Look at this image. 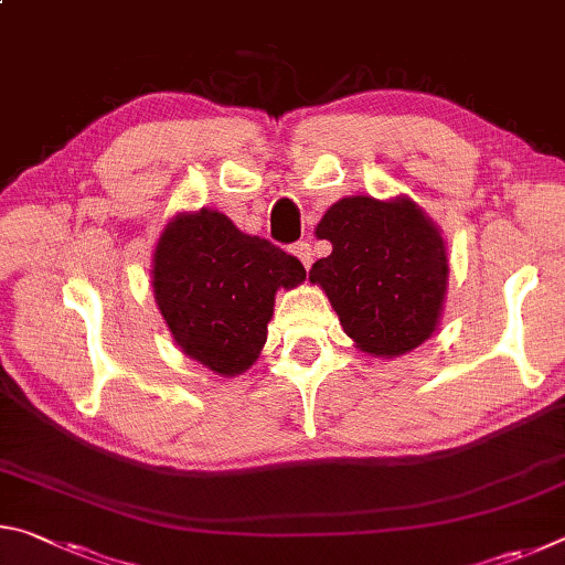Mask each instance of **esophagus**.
Masks as SVG:
<instances>
[{
	"instance_id": "obj_1",
	"label": "esophagus",
	"mask_w": 565,
	"mask_h": 565,
	"mask_svg": "<svg viewBox=\"0 0 565 565\" xmlns=\"http://www.w3.org/2000/svg\"><path fill=\"white\" fill-rule=\"evenodd\" d=\"M294 254L299 256V262L306 266V269H309V266L313 264V248H311V244H309V242H299V244H294Z\"/></svg>"
}]
</instances>
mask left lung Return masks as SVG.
Segmentation results:
<instances>
[{
  "instance_id": "1",
  "label": "left lung",
  "mask_w": 565,
  "mask_h": 565,
  "mask_svg": "<svg viewBox=\"0 0 565 565\" xmlns=\"http://www.w3.org/2000/svg\"><path fill=\"white\" fill-rule=\"evenodd\" d=\"M317 236L331 254L311 266L359 351L396 359L436 333L448 289L441 228L414 199L343 196L327 209Z\"/></svg>"
}]
</instances>
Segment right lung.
<instances>
[{"mask_svg": "<svg viewBox=\"0 0 565 565\" xmlns=\"http://www.w3.org/2000/svg\"><path fill=\"white\" fill-rule=\"evenodd\" d=\"M296 256L238 232L214 209L179 212L151 259V289L171 339L218 376H238L262 356L279 289L303 284Z\"/></svg>", "mask_w": 565, "mask_h": 565, "instance_id": "add662e5", "label": "right lung"}]
</instances>
